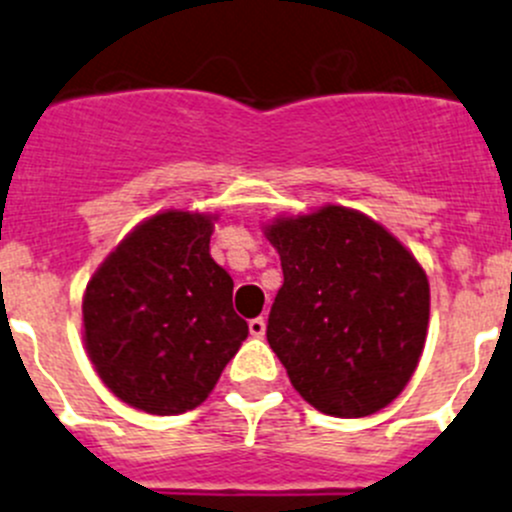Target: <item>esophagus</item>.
Returning <instances> with one entry per match:
<instances>
[{
  "label": "esophagus",
  "instance_id": "obj_1",
  "mask_svg": "<svg viewBox=\"0 0 512 512\" xmlns=\"http://www.w3.org/2000/svg\"><path fill=\"white\" fill-rule=\"evenodd\" d=\"M265 330H267V320L265 317H255V320H250V332L255 337H262L265 335Z\"/></svg>",
  "mask_w": 512,
  "mask_h": 512
}]
</instances>
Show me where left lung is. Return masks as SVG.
I'll use <instances>...</instances> for the list:
<instances>
[{"label": "left lung", "instance_id": "obj_1", "mask_svg": "<svg viewBox=\"0 0 512 512\" xmlns=\"http://www.w3.org/2000/svg\"><path fill=\"white\" fill-rule=\"evenodd\" d=\"M285 282L267 342L292 388L320 413L365 418L418 367L430 317L423 267L385 227L347 207L267 227Z\"/></svg>", "mask_w": 512, "mask_h": 512}]
</instances>
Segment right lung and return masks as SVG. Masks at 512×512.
I'll use <instances>...</instances> for the list:
<instances>
[{
  "label": "right lung",
  "mask_w": 512,
  "mask_h": 512,
  "mask_svg": "<svg viewBox=\"0 0 512 512\" xmlns=\"http://www.w3.org/2000/svg\"><path fill=\"white\" fill-rule=\"evenodd\" d=\"M212 220L162 212L102 262L84 295V342L102 382L152 415L195 410L247 337L232 277L210 257Z\"/></svg>",
  "instance_id": "add662e5"
}]
</instances>
